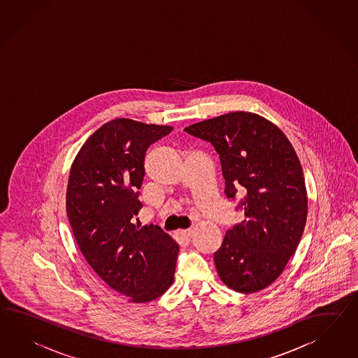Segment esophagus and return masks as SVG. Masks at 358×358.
I'll return each instance as SVG.
<instances>
[{"label":"esophagus","instance_id":"obj_1","mask_svg":"<svg viewBox=\"0 0 358 358\" xmlns=\"http://www.w3.org/2000/svg\"><path fill=\"white\" fill-rule=\"evenodd\" d=\"M180 234L183 236H192L194 234V230L192 229H186V230H181Z\"/></svg>","mask_w":358,"mask_h":358}]
</instances>
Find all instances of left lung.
<instances>
[{
    "label": "left lung",
    "instance_id": "1",
    "mask_svg": "<svg viewBox=\"0 0 358 358\" xmlns=\"http://www.w3.org/2000/svg\"><path fill=\"white\" fill-rule=\"evenodd\" d=\"M185 131L216 150L227 198L244 192L245 218L227 230L213 256L218 275L236 292L262 291L286 268L306 227L308 196L296 152L277 125L253 113L221 115Z\"/></svg>",
    "mask_w": 358,
    "mask_h": 358
}]
</instances>
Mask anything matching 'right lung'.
Returning a JSON list of instances; mask_svg holds the SVG:
<instances>
[{
    "mask_svg": "<svg viewBox=\"0 0 358 358\" xmlns=\"http://www.w3.org/2000/svg\"><path fill=\"white\" fill-rule=\"evenodd\" d=\"M172 129L115 119L85 141L71 166L66 210L80 251L131 303L162 296L175 278L178 244L159 227L134 224L146 151Z\"/></svg>",
    "mask_w": 358,
    "mask_h": 358,
    "instance_id": "1",
    "label": "right lung"
}]
</instances>
